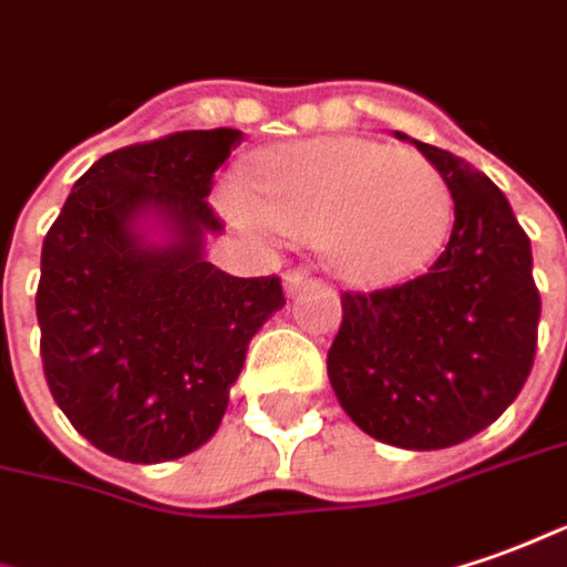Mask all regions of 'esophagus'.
I'll return each instance as SVG.
<instances>
[{"mask_svg": "<svg viewBox=\"0 0 567 567\" xmlns=\"http://www.w3.org/2000/svg\"><path fill=\"white\" fill-rule=\"evenodd\" d=\"M282 282H285V295H288V298H298L303 288H310V285H313V279H310L303 269H288V272L282 276Z\"/></svg>", "mask_w": 567, "mask_h": 567, "instance_id": "esophagus-1", "label": "esophagus"}]
</instances>
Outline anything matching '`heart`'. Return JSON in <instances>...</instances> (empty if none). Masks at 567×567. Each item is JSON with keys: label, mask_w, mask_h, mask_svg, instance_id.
I'll use <instances>...</instances> for the list:
<instances>
[{"label": "heart", "mask_w": 567, "mask_h": 567, "mask_svg": "<svg viewBox=\"0 0 567 567\" xmlns=\"http://www.w3.org/2000/svg\"><path fill=\"white\" fill-rule=\"evenodd\" d=\"M219 207L254 233L316 235L338 276L384 285L429 267L446 235L450 192L422 154L329 136L257 154L248 192L223 188Z\"/></svg>", "instance_id": "b5f03b06"}]
</instances>
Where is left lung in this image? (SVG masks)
<instances>
[{
  "label": "left lung",
  "instance_id": "8db88e82",
  "mask_svg": "<svg viewBox=\"0 0 567 567\" xmlns=\"http://www.w3.org/2000/svg\"><path fill=\"white\" fill-rule=\"evenodd\" d=\"M410 142L444 176L453 233L425 276L341 295L329 381L369 437L444 450L475 437L522 394L537 353L540 291L530 238L506 195L456 154Z\"/></svg>",
  "mask_w": 567,
  "mask_h": 567
}]
</instances>
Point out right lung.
Here are the masks:
<instances>
[{
    "mask_svg": "<svg viewBox=\"0 0 567 567\" xmlns=\"http://www.w3.org/2000/svg\"><path fill=\"white\" fill-rule=\"evenodd\" d=\"M238 142L219 126L105 154L45 233L42 372L73 429L114 460L152 465L207 444L251 338L285 307L279 276L204 260V235L223 229L207 195Z\"/></svg>",
    "mask_w": 567,
    "mask_h": 567,
    "instance_id": "add662e5",
    "label": "right lung"
}]
</instances>
